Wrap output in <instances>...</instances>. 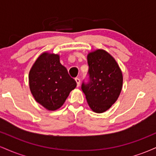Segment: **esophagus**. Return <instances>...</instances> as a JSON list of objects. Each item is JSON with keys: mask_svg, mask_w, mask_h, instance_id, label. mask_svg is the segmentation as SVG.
Masks as SVG:
<instances>
[{"mask_svg": "<svg viewBox=\"0 0 156 156\" xmlns=\"http://www.w3.org/2000/svg\"><path fill=\"white\" fill-rule=\"evenodd\" d=\"M76 83H77V87H79L80 86V79L78 78H76Z\"/></svg>", "mask_w": 156, "mask_h": 156, "instance_id": "1", "label": "esophagus"}]
</instances>
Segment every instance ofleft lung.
I'll use <instances>...</instances> for the list:
<instances>
[{
	"label": "left lung",
	"instance_id": "left-lung-1",
	"mask_svg": "<svg viewBox=\"0 0 156 156\" xmlns=\"http://www.w3.org/2000/svg\"><path fill=\"white\" fill-rule=\"evenodd\" d=\"M89 80L81 89L93 112H105L117 101L122 88V73L108 52L98 49L87 55Z\"/></svg>",
	"mask_w": 156,
	"mask_h": 156
}]
</instances>
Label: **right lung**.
Masks as SVG:
<instances>
[{
	"label": "right lung",
	"instance_id": "right-lung-1",
	"mask_svg": "<svg viewBox=\"0 0 156 156\" xmlns=\"http://www.w3.org/2000/svg\"><path fill=\"white\" fill-rule=\"evenodd\" d=\"M59 55L42 53L28 76L29 87L35 101L49 111L62 106L77 83L60 63Z\"/></svg>",
	"mask_w": 156,
	"mask_h": 156
}]
</instances>
